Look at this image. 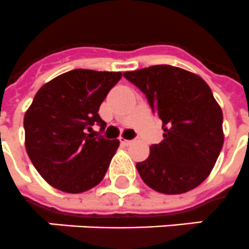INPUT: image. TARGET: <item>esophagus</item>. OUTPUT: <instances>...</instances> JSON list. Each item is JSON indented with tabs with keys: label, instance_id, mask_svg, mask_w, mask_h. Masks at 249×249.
<instances>
[{
	"label": "esophagus",
	"instance_id": "obj_1",
	"mask_svg": "<svg viewBox=\"0 0 249 249\" xmlns=\"http://www.w3.org/2000/svg\"><path fill=\"white\" fill-rule=\"evenodd\" d=\"M131 142H132V140H127V139H124V137H121V144L122 145H130Z\"/></svg>",
	"mask_w": 249,
	"mask_h": 249
}]
</instances>
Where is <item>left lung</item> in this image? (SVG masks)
<instances>
[{"label": "left lung", "instance_id": "obj_1", "mask_svg": "<svg viewBox=\"0 0 249 249\" xmlns=\"http://www.w3.org/2000/svg\"><path fill=\"white\" fill-rule=\"evenodd\" d=\"M163 122V139L136 168L149 188L182 194L210 176L224 145L222 110L210 86L196 73L153 65L124 73Z\"/></svg>", "mask_w": 249, "mask_h": 249}]
</instances>
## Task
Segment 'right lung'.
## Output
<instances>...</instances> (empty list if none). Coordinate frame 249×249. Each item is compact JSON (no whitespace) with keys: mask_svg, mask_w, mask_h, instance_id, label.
<instances>
[{"mask_svg":"<svg viewBox=\"0 0 249 249\" xmlns=\"http://www.w3.org/2000/svg\"><path fill=\"white\" fill-rule=\"evenodd\" d=\"M121 71L74 69L45 83L24 115L25 149L43 180L61 192H87L104 178L119 140L87 134L104 130L99 108Z\"/></svg>","mask_w":249,"mask_h":249,"instance_id":"1","label":"right lung"}]
</instances>
